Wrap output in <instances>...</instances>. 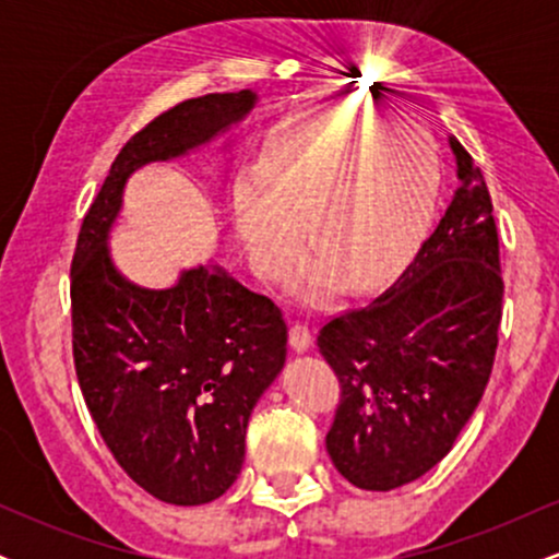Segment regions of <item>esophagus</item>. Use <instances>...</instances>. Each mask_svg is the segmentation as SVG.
<instances>
[{
    "mask_svg": "<svg viewBox=\"0 0 559 559\" xmlns=\"http://www.w3.org/2000/svg\"><path fill=\"white\" fill-rule=\"evenodd\" d=\"M288 344H292L294 352H307L312 346V331L307 323H294L292 329H288Z\"/></svg>",
    "mask_w": 559,
    "mask_h": 559,
    "instance_id": "34e87169",
    "label": "esophagus"
}]
</instances>
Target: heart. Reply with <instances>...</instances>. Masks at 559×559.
<instances>
[{
	"mask_svg": "<svg viewBox=\"0 0 559 559\" xmlns=\"http://www.w3.org/2000/svg\"><path fill=\"white\" fill-rule=\"evenodd\" d=\"M441 194L433 141L370 105H320L271 128L260 163L239 168L236 226L254 273L294 275L299 299L325 305L352 278L383 281L415 252Z\"/></svg>",
	"mask_w": 559,
	"mask_h": 559,
	"instance_id": "obj_1",
	"label": "heart"
}]
</instances>
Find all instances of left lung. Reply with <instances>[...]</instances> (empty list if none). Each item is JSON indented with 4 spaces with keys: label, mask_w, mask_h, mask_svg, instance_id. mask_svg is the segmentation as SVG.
Returning a JSON list of instances; mask_svg holds the SVG:
<instances>
[{
    "label": "left lung",
    "mask_w": 559,
    "mask_h": 559,
    "mask_svg": "<svg viewBox=\"0 0 559 559\" xmlns=\"http://www.w3.org/2000/svg\"><path fill=\"white\" fill-rule=\"evenodd\" d=\"M457 191L400 278L320 329L342 402L325 449L365 491L426 476L452 449L489 383L502 320L493 207L480 168L449 136Z\"/></svg>",
    "instance_id": "8db88e82"
}]
</instances>
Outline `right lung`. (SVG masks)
I'll return each instance as SVG.
<instances>
[{"label": "right lung", "mask_w": 559, "mask_h": 559, "mask_svg": "<svg viewBox=\"0 0 559 559\" xmlns=\"http://www.w3.org/2000/svg\"><path fill=\"white\" fill-rule=\"evenodd\" d=\"M258 102L252 88L197 96L131 136L83 217L70 267L83 400L120 467L168 504L213 502L239 476L249 415L284 370L288 331L278 307L217 260L183 267L165 288L133 284L112 260V228L133 173L194 155Z\"/></svg>", "instance_id": "right-lung-1"}]
</instances>
